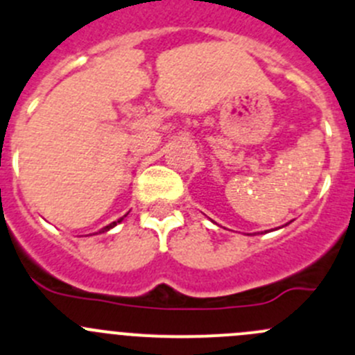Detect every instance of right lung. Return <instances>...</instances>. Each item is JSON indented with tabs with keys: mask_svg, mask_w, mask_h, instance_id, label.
Wrapping results in <instances>:
<instances>
[{
	"mask_svg": "<svg viewBox=\"0 0 355 355\" xmlns=\"http://www.w3.org/2000/svg\"><path fill=\"white\" fill-rule=\"evenodd\" d=\"M125 216H126V215H125ZM125 216H121V218H119V220H118V222H112V223H109V225H105V227H104V229H102V230H98V232H107V230H111V229H112V227H116V225H118V223H119V222H121V220H123V218H125Z\"/></svg>",
	"mask_w": 355,
	"mask_h": 355,
	"instance_id": "add662e5",
	"label": "right lung"
}]
</instances>
